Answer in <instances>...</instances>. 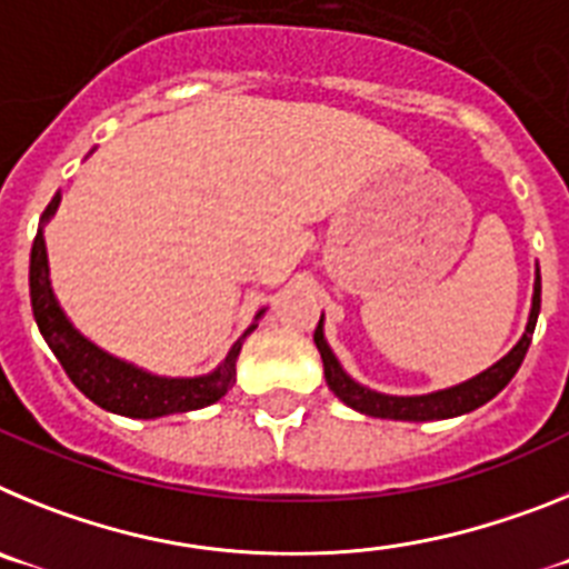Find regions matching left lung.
I'll return each instance as SVG.
<instances>
[{"instance_id": "obj_1", "label": "left lung", "mask_w": 569, "mask_h": 569, "mask_svg": "<svg viewBox=\"0 0 569 569\" xmlns=\"http://www.w3.org/2000/svg\"><path fill=\"white\" fill-rule=\"evenodd\" d=\"M541 310V276L536 270V284H532V308L530 319H527V330L519 339V345L512 347L510 353L501 361H496L492 367H487L485 373L472 376V379L461 381L456 387H447V390H436V393L427 396H385L376 393L370 387L359 385L350 376L341 370L339 359L333 356L330 345L325 341V330L316 328L313 341L319 347L321 361H325V379L328 387L345 401L347 407H353L359 413L373 416V419H396V421H433V419H453V416H465L476 407L487 405L492 396H499L507 387V381L516 376V370L521 367L527 356V347L532 341V330H536V319H539Z\"/></svg>"}]
</instances>
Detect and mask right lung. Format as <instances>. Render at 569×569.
I'll return each instance as SVG.
<instances>
[{
    "instance_id": "1",
    "label": "right lung",
    "mask_w": 569,
    "mask_h": 569,
    "mask_svg": "<svg viewBox=\"0 0 569 569\" xmlns=\"http://www.w3.org/2000/svg\"><path fill=\"white\" fill-rule=\"evenodd\" d=\"M57 208L59 193L44 208L42 224L57 213ZM30 305H33V319L39 325V333L44 336V341L59 359V365L64 367L70 381L93 405L110 410V413L130 416V419H159V416L170 413H188V410H199V407H208L222 399L236 381V359H239L241 341L256 330V325H250L241 333V339L230 347L228 359L216 367L213 373L196 376V379H164V376H153L148 370L128 365V361L116 359V356L104 353L102 347L84 339L70 325L64 310L59 308L53 288H50L48 250H44L42 228L33 239V248H30ZM261 313L264 310H259L256 319Z\"/></svg>"
}]
</instances>
